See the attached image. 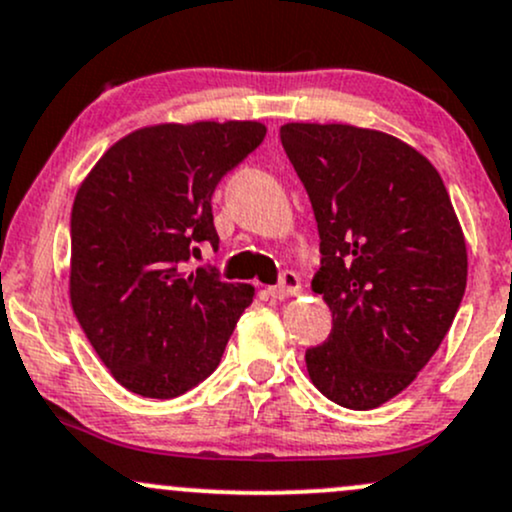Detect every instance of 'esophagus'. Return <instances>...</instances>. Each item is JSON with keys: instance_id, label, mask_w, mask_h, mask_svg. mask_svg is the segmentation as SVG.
<instances>
[{"instance_id": "obj_1", "label": "esophagus", "mask_w": 512, "mask_h": 512, "mask_svg": "<svg viewBox=\"0 0 512 512\" xmlns=\"http://www.w3.org/2000/svg\"><path fill=\"white\" fill-rule=\"evenodd\" d=\"M301 292V282L294 272H282L279 277V284L270 287V294L274 299H287V297H297Z\"/></svg>"}]
</instances>
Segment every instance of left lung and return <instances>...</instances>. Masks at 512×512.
Instances as JSON below:
<instances>
[{
  "label": "left lung",
  "mask_w": 512,
  "mask_h": 512,
  "mask_svg": "<svg viewBox=\"0 0 512 512\" xmlns=\"http://www.w3.org/2000/svg\"><path fill=\"white\" fill-rule=\"evenodd\" d=\"M279 139L321 238L316 294L333 314L306 351L311 383L373 410L429 363L466 292V240L439 171L378 129L289 122Z\"/></svg>",
  "instance_id": "obj_1"
}]
</instances>
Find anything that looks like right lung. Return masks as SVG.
<instances>
[{
    "instance_id": "right-lung-1",
    "label": "right lung",
    "mask_w": 512,
    "mask_h": 512,
    "mask_svg": "<svg viewBox=\"0 0 512 512\" xmlns=\"http://www.w3.org/2000/svg\"><path fill=\"white\" fill-rule=\"evenodd\" d=\"M260 122L154 125L102 154L75 193L71 304L112 378L171 400L218 368L250 284L213 267L186 270L203 242L218 247L211 198L255 152Z\"/></svg>"
}]
</instances>
